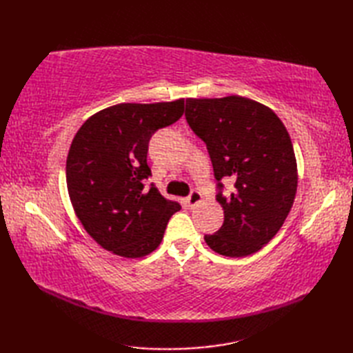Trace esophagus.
<instances>
[{
    "mask_svg": "<svg viewBox=\"0 0 353 353\" xmlns=\"http://www.w3.org/2000/svg\"><path fill=\"white\" fill-rule=\"evenodd\" d=\"M201 199H203V196H201V192L199 190H192L190 196L186 197V203H188V206L192 209V208H196L200 203Z\"/></svg>",
    "mask_w": 353,
    "mask_h": 353,
    "instance_id": "1",
    "label": "esophagus"
}]
</instances>
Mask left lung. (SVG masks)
Listing matches in <instances>:
<instances>
[{"mask_svg": "<svg viewBox=\"0 0 353 353\" xmlns=\"http://www.w3.org/2000/svg\"><path fill=\"white\" fill-rule=\"evenodd\" d=\"M185 117L206 144L224 209L223 226L205 241L223 256H249L277 234L294 201L290 134L272 109L239 95L188 99ZM223 178L234 181L230 194H223Z\"/></svg>", "mask_w": 353, "mask_h": 353, "instance_id": "left-lung-1", "label": "left lung"}]
</instances>
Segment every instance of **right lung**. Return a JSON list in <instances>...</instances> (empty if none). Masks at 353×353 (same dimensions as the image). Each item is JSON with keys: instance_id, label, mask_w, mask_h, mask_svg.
<instances>
[{"instance_id": "1", "label": "right lung", "mask_w": 353, "mask_h": 353, "mask_svg": "<svg viewBox=\"0 0 353 353\" xmlns=\"http://www.w3.org/2000/svg\"><path fill=\"white\" fill-rule=\"evenodd\" d=\"M183 115V100L123 103L80 127L66 159V185L80 223L103 249L141 258L157 249L177 201L165 199L147 163L150 138Z\"/></svg>"}]
</instances>
